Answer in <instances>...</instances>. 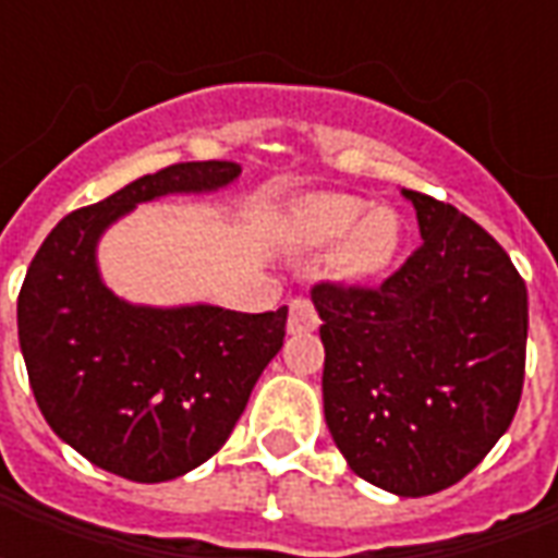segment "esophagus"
<instances>
[{"mask_svg": "<svg viewBox=\"0 0 558 558\" xmlns=\"http://www.w3.org/2000/svg\"><path fill=\"white\" fill-rule=\"evenodd\" d=\"M319 326V316L311 299H295L290 304V319H287V331L290 335H304V331H314Z\"/></svg>", "mask_w": 558, "mask_h": 558, "instance_id": "34e87169", "label": "esophagus"}]
</instances>
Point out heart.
Masks as SVG:
<instances>
[{
	"label": "heart",
	"mask_w": 558,
	"mask_h": 558,
	"mask_svg": "<svg viewBox=\"0 0 558 558\" xmlns=\"http://www.w3.org/2000/svg\"><path fill=\"white\" fill-rule=\"evenodd\" d=\"M290 232L304 247H328L338 242L331 254V271L350 283L386 271L403 239L395 208H371L362 196L352 194L304 196L292 208Z\"/></svg>",
	"instance_id": "heart-1"
}]
</instances>
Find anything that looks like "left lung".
Listing matches in <instances>:
<instances>
[{
  "instance_id": "8db88e82",
  "label": "left lung",
  "mask_w": 558,
  "mask_h": 558,
  "mask_svg": "<svg viewBox=\"0 0 558 558\" xmlns=\"http://www.w3.org/2000/svg\"><path fill=\"white\" fill-rule=\"evenodd\" d=\"M400 194L418 251L376 290L319 283L311 299L340 454L383 490L430 496L478 466L514 418L529 299L490 232L433 196Z\"/></svg>"
}]
</instances>
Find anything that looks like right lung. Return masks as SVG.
<instances>
[{
  "mask_svg": "<svg viewBox=\"0 0 558 558\" xmlns=\"http://www.w3.org/2000/svg\"><path fill=\"white\" fill-rule=\"evenodd\" d=\"M239 175L230 160L143 175L59 220L26 271L17 335L38 410L62 442L113 475L158 484L206 463L283 347L287 307L134 304L98 268L101 235L140 203L215 194Z\"/></svg>",
  "mask_w": 558,
  "mask_h": 558,
  "instance_id": "right-lung-1",
  "label": "right lung"
}]
</instances>
